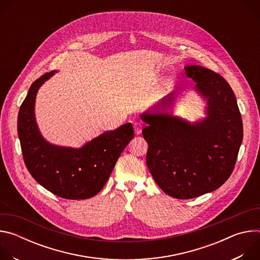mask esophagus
<instances>
[{
    "label": "esophagus",
    "mask_w": 260,
    "mask_h": 260,
    "mask_svg": "<svg viewBox=\"0 0 260 260\" xmlns=\"http://www.w3.org/2000/svg\"><path fill=\"white\" fill-rule=\"evenodd\" d=\"M142 123L141 122H139V121H136L135 123H134V131H135V134L136 135H140L141 134V132H142Z\"/></svg>",
    "instance_id": "1"
}]
</instances>
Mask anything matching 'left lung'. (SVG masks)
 Segmentation results:
<instances>
[{
    "label": "left lung",
    "mask_w": 260,
    "mask_h": 260,
    "mask_svg": "<svg viewBox=\"0 0 260 260\" xmlns=\"http://www.w3.org/2000/svg\"><path fill=\"white\" fill-rule=\"evenodd\" d=\"M186 76L208 99V117L191 125L168 114L145 113L146 162L168 196L189 200L219 188L232 175L243 141V121L236 95L218 73L201 66L185 68ZM173 96L161 101L170 105Z\"/></svg>",
    "instance_id": "1"
}]
</instances>
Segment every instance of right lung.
<instances>
[{
  "instance_id": "right-lung-1",
  "label": "right lung",
  "mask_w": 260,
  "mask_h": 260,
  "mask_svg": "<svg viewBox=\"0 0 260 260\" xmlns=\"http://www.w3.org/2000/svg\"><path fill=\"white\" fill-rule=\"evenodd\" d=\"M53 74L45 73L35 80L20 106L17 132L23 161L31 177L53 194L66 200L89 199L105 186L118 157L134 138V128L126 123L105 132L80 149L48 144L37 127L34 105L38 88Z\"/></svg>"
}]
</instances>
